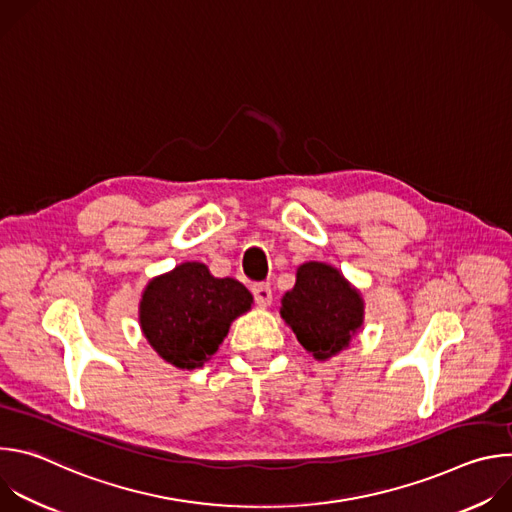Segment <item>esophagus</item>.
<instances>
[{
    "label": "esophagus",
    "instance_id": "esophagus-1",
    "mask_svg": "<svg viewBox=\"0 0 512 512\" xmlns=\"http://www.w3.org/2000/svg\"><path fill=\"white\" fill-rule=\"evenodd\" d=\"M253 296H255L257 306L267 308V306L271 304V300H273V296H271V285H269V283H255V285H253Z\"/></svg>",
    "mask_w": 512,
    "mask_h": 512
}]
</instances>
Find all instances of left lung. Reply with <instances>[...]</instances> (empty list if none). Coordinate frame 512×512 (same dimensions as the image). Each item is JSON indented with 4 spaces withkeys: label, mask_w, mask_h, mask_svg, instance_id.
<instances>
[{
    "label": "left lung",
    "mask_w": 512,
    "mask_h": 512,
    "mask_svg": "<svg viewBox=\"0 0 512 512\" xmlns=\"http://www.w3.org/2000/svg\"><path fill=\"white\" fill-rule=\"evenodd\" d=\"M279 314L316 360H328L360 330L364 302L336 267L308 261L298 267L296 285L283 296Z\"/></svg>",
    "instance_id": "left-lung-1"
}]
</instances>
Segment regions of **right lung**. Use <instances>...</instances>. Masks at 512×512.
<instances>
[{"label": "right lung", "instance_id": "1", "mask_svg": "<svg viewBox=\"0 0 512 512\" xmlns=\"http://www.w3.org/2000/svg\"><path fill=\"white\" fill-rule=\"evenodd\" d=\"M251 304L253 296L237 279L214 277L204 263L186 261L145 285L139 326L166 362L192 371L218 350Z\"/></svg>", "mask_w": 512, "mask_h": 512}]
</instances>
